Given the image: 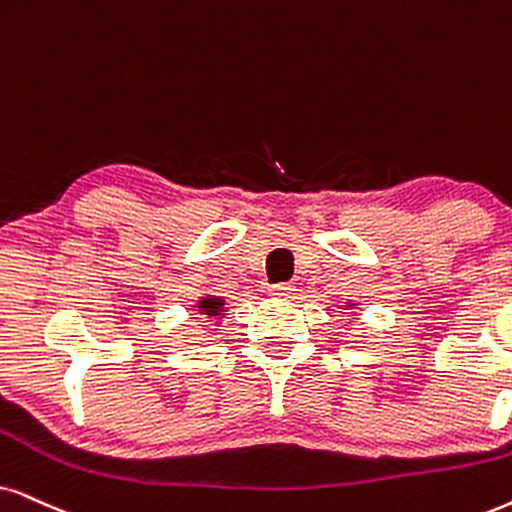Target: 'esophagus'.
Wrapping results in <instances>:
<instances>
[{
	"instance_id": "esophagus-1",
	"label": "esophagus",
	"mask_w": 512,
	"mask_h": 512,
	"mask_svg": "<svg viewBox=\"0 0 512 512\" xmlns=\"http://www.w3.org/2000/svg\"><path fill=\"white\" fill-rule=\"evenodd\" d=\"M293 290H295L293 283H274V286H269V295L288 297V295H293Z\"/></svg>"
}]
</instances>
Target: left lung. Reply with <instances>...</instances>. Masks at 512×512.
Returning a JSON list of instances; mask_svg holds the SVG:
<instances>
[{"mask_svg": "<svg viewBox=\"0 0 512 512\" xmlns=\"http://www.w3.org/2000/svg\"><path fill=\"white\" fill-rule=\"evenodd\" d=\"M347 307H354V304H352V302H347Z\"/></svg>", "mask_w": 512, "mask_h": 512, "instance_id": "1", "label": "left lung"}]
</instances>
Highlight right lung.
<instances>
[{
  "label": "right lung",
  "mask_w": 512,
  "mask_h": 512,
  "mask_svg": "<svg viewBox=\"0 0 512 512\" xmlns=\"http://www.w3.org/2000/svg\"><path fill=\"white\" fill-rule=\"evenodd\" d=\"M198 312L203 316H208V319H222L226 307H224V300L222 297H215V295H208V297H200L198 300Z\"/></svg>",
  "instance_id": "obj_1"
}]
</instances>
